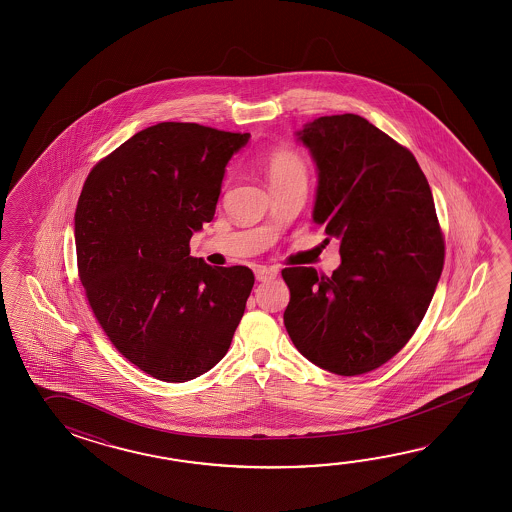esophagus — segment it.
Wrapping results in <instances>:
<instances>
[{"label": "esophagus", "instance_id": "34e87169", "mask_svg": "<svg viewBox=\"0 0 512 512\" xmlns=\"http://www.w3.org/2000/svg\"><path fill=\"white\" fill-rule=\"evenodd\" d=\"M254 274H256V280H258V282H269L272 278H276L278 271H276L274 267H265V265H260V267H256V269H254Z\"/></svg>", "mask_w": 512, "mask_h": 512}]
</instances>
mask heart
<instances>
[{"instance_id": "heart-1", "label": "heart", "mask_w": 512, "mask_h": 512, "mask_svg": "<svg viewBox=\"0 0 512 512\" xmlns=\"http://www.w3.org/2000/svg\"><path fill=\"white\" fill-rule=\"evenodd\" d=\"M265 174L269 183L291 179V177H304L305 164L298 153L289 148H278L267 155L265 159Z\"/></svg>"}]
</instances>
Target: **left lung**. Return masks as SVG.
<instances>
[{
    "label": "left lung",
    "mask_w": 512,
    "mask_h": 512,
    "mask_svg": "<svg viewBox=\"0 0 512 512\" xmlns=\"http://www.w3.org/2000/svg\"><path fill=\"white\" fill-rule=\"evenodd\" d=\"M318 172L313 219L340 241L333 276L289 267L283 324L322 370L353 377L395 357L421 324L443 271L434 197L410 150L353 113L296 131Z\"/></svg>",
    "instance_id": "obj_1"
}]
</instances>
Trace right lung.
Masks as SVG:
<instances>
[{"label": "right lung", "instance_id": "obj_1", "mask_svg": "<svg viewBox=\"0 0 512 512\" xmlns=\"http://www.w3.org/2000/svg\"><path fill=\"white\" fill-rule=\"evenodd\" d=\"M251 133L159 122L89 172L75 212L78 276L111 344L139 370L186 382L227 355L254 285L190 238L216 214L225 166Z\"/></svg>", "mask_w": 512, "mask_h": 512}]
</instances>
